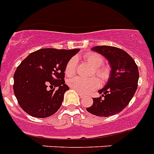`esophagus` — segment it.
I'll return each mask as SVG.
<instances>
[{
	"mask_svg": "<svg viewBox=\"0 0 154 154\" xmlns=\"http://www.w3.org/2000/svg\"><path fill=\"white\" fill-rule=\"evenodd\" d=\"M78 94H79V96H80V97H81V98H83V97H84V95L82 94V93H81V92H78Z\"/></svg>",
	"mask_w": 154,
	"mask_h": 154,
	"instance_id": "esophagus-1",
	"label": "esophagus"
}]
</instances>
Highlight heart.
Here are the masks:
<instances>
[{"label": "heart", "mask_w": 154, "mask_h": 154, "mask_svg": "<svg viewBox=\"0 0 154 154\" xmlns=\"http://www.w3.org/2000/svg\"><path fill=\"white\" fill-rule=\"evenodd\" d=\"M84 59L88 62V64L95 68V73L100 78L105 80L107 76V69L103 67H100L103 63V57L98 54L90 53L86 54L84 56ZM77 60L75 57H72L66 64L65 73L68 77H71L75 74L77 71ZM68 85L71 88L75 89L77 92L81 93H87L92 90L96 89L100 85V82L97 78H91V79H85L80 77H75L68 81Z\"/></svg>", "instance_id": "obj_1"}]
</instances>
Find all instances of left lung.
Instances as JSON below:
<instances>
[{"instance_id":"8db88e82","label":"left lung","mask_w":154,"mask_h":154,"mask_svg":"<svg viewBox=\"0 0 154 154\" xmlns=\"http://www.w3.org/2000/svg\"><path fill=\"white\" fill-rule=\"evenodd\" d=\"M103 55L111 66L107 83L98 91L100 97L93 98V103L87 112L100 117L119 113L128 105L138 88V66L128 54L122 49L110 46H99L91 49Z\"/></svg>"}]
</instances>
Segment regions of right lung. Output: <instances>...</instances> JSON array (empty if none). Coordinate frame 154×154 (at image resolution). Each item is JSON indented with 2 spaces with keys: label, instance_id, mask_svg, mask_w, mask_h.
<instances>
[{
  "label": "right lung",
  "instance_id": "1",
  "mask_svg": "<svg viewBox=\"0 0 154 154\" xmlns=\"http://www.w3.org/2000/svg\"><path fill=\"white\" fill-rule=\"evenodd\" d=\"M80 51L40 49L27 56L14 73V94L20 107L30 116L47 118L62 105L67 62ZM51 88L48 89V87ZM54 88H57L54 90Z\"/></svg>",
  "mask_w": 154,
  "mask_h": 154
}]
</instances>
